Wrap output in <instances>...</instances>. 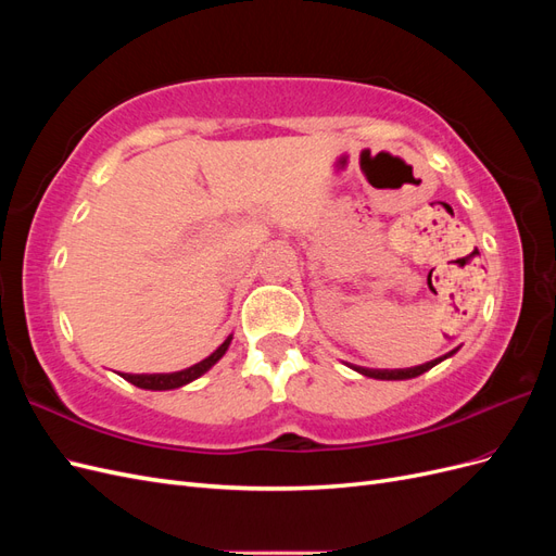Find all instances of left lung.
Returning a JSON list of instances; mask_svg holds the SVG:
<instances>
[{"mask_svg": "<svg viewBox=\"0 0 556 556\" xmlns=\"http://www.w3.org/2000/svg\"><path fill=\"white\" fill-rule=\"evenodd\" d=\"M457 350H459V348H454V350H450L447 355H443V357H435V359H431V362H427V364L410 366V368H366V366H355V364H350V368H352V371H357V374L366 376V378H376V380H410V378H417V376L427 374L429 368H433L435 364H441V362L450 359Z\"/></svg>", "mask_w": 556, "mask_h": 556, "instance_id": "8db88e82", "label": "left lung"}]
</instances>
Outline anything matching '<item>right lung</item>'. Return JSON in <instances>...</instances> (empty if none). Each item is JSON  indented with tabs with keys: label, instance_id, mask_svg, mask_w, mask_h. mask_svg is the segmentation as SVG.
Segmentation results:
<instances>
[{
	"label": "right lung",
	"instance_id": "add662e5",
	"mask_svg": "<svg viewBox=\"0 0 556 556\" xmlns=\"http://www.w3.org/2000/svg\"><path fill=\"white\" fill-rule=\"evenodd\" d=\"M231 339L233 333H229L225 343L217 348L215 352H211V355L206 359H201L199 364L190 366V368H182V371H176V374H121L127 382L141 387V390H150V392H166V390H178V387H185L190 384L192 380L201 378L206 371H211V368L220 362L225 357V352L229 350L231 345Z\"/></svg>",
	"mask_w": 556,
	"mask_h": 556
}]
</instances>
